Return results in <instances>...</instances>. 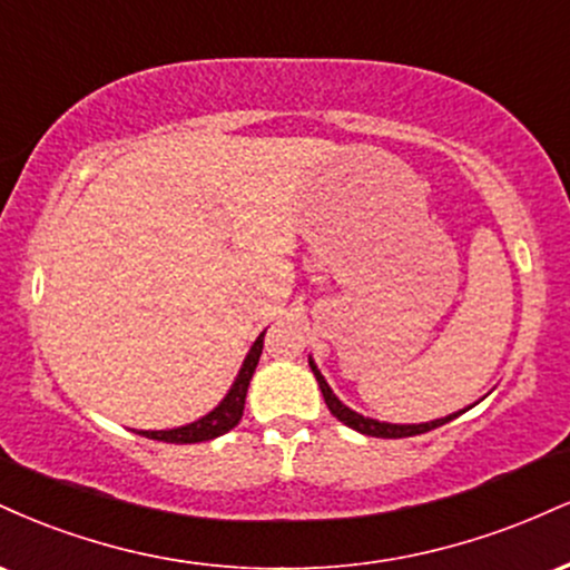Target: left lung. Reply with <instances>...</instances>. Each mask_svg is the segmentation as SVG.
Wrapping results in <instances>:
<instances>
[{
	"instance_id": "obj_1",
	"label": "left lung",
	"mask_w": 570,
	"mask_h": 570,
	"mask_svg": "<svg viewBox=\"0 0 570 570\" xmlns=\"http://www.w3.org/2000/svg\"><path fill=\"white\" fill-rule=\"evenodd\" d=\"M307 364H311L313 375H316L318 389H322L324 402H326V407H330L332 415H335L340 423H345V426L353 429V431H358V434H364V436H381V440H402V436L426 434V431L436 429V426H444V423H450V421H453V417L463 415V412L472 410L474 404H476L474 402V404H469V407H463V410H458V412H450V415L436 417V421H426V423H385V421H377V417L362 415V412L351 410L348 404L340 402V399L335 396V391L330 389V383H326V377L322 375V370L316 367V362H313L311 356H307Z\"/></svg>"
}]
</instances>
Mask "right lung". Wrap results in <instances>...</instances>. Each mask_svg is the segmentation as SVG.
<instances>
[{"label":"right lung","mask_w":570,"mask_h":570,"mask_svg":"<svg viewBox=\"0 0 570 570\" xmlns=\"http://www.w3.org/2000/svg\"><path fill=\"white\" fill-rule=\"evenodd\" d=\"M263 337H265V332L254 340V345L246 353L244 364H240L238 375H235L230 391H227L225 399H222V402L212 412H206V415L198 417V421L187 423V426L160 429V431H136V434L147 436V440H158V442L195 444V442L217 440V436L227 434V431L238 426L240 415H244L248 383H252V375H254V370H257V362H259V353H263Z\"/></svg>","instance_id":"right-lung-1"}]
</instances>
